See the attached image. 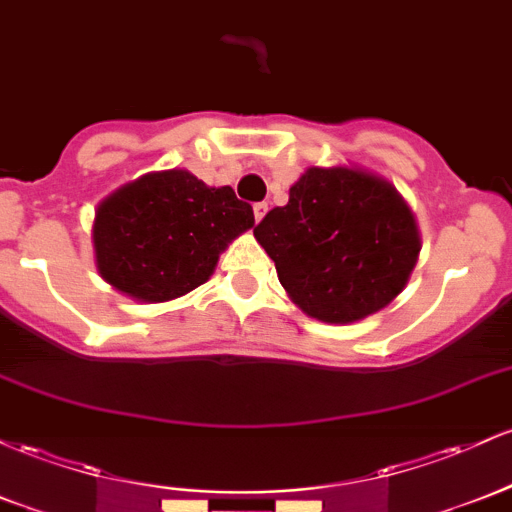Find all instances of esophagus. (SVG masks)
<instances>
[{"label":"esophagus","instance_id":"esophagus-1","mask_svg":"<svg viewBox=\"0 0 512 512\" xmlns=\"http://www.w3.org/2000/svg\"><path fill=\"white\" fill-rule=\"evenodd\" d=\"M267 209H269L267 204H255V206H252V213H255V221H262V218H265Z\"/></svg>","mask_w":512,"mask_h":512}]
</instances>
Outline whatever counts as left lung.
I'll list each match as a JSON object with an SVG mask.
<instances>
[{
	"label": "left lung",
	"instance_id": "left-lung-1",
	"mask_svg": "<svg viewBox=\"0 0 512 512\" xmlns=\"http://www.w3.org/2000/svg\"><path fill=\"white\" fill-rule=\"evenodd\" d=\"M255 238L296 306L323 323L381 311L401 294L420 252L415 218L396 189L347 167H308Z\"/></svg>",
	"mask_w": 512,
	"mask_h": 512
}]
</instances>
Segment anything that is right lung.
I'll return each instance as SVG.
<instances>
[{
	"label": "right lung",
	"mask_w": 512,
	"mask_h": 512,
	"mask_svg": "<svg viewBox=\"0 0 512 512\" xmlns=\"http://www.w3.org/2000/svg\"><path fill=\"white\" fill-rule=\"evenodd\" d=\"M252 226V206L230 187H206L187 170L150 172L101 201L97 265L133 299L170 301L204 284L230 240Z\"/></svg>",
	"instance_id": "add662e5"
}]
</instances>
